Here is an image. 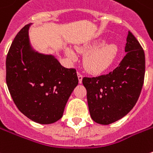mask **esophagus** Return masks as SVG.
<instances>
[{"mask_svg": "<svg viewBox=\"0 0 153 153\" xmlns=\"http://www.w3.org/2000/svg\"><path fill=\"white\" fill-rule=\"evenodd\" d=\"M77 74H78V79H79V83H81L82 82V79H83V75L79 72H78Z\"/></svg>", "mask_w": 153, "mask_h": 153, "instance_id": "34e87169", "label": "esophagus"}]
</instances>
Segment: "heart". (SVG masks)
Returning a JSON list of instances; mask_svg holds the SVG:
<instances>
[{
    "instance_id": "1",
    "label": "heart",
    "mask_w": 153,
    "mask_h": 153,
    "mask_svg": "<svg viewBox=\"0 0 153 153\" xmlns=\"http://www.w3.org/2000/svg\"><path fill=\"white\" fill-rule=\"evenodd\" d=\"M77 50L82 54H86L84 58V67L91 74H99L110 68L116 60L118 49L116 44L94 42L78 47ZM67 55L72 60H76V53L72 50H67Z\"/></svg>"
}]
</instances>
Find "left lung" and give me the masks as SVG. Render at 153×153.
<instances>
[{"instance_id":"obj_1","label":"left lung","mask_w":153,"mask_h":153,"mask_svg":"<svg viewBox=\"0 0 153 153\" xmlns=\"http://www.w3.org/2000/svg\"><path fill=\"white\" fill-rule=\"evenodd\" d=\"M125 52L126 56L112 72L82 79L90 115L95 123L108 125L120 120L134 108L140 97L145 78V53L130 31Z\"/></svg>"}]
</instances>
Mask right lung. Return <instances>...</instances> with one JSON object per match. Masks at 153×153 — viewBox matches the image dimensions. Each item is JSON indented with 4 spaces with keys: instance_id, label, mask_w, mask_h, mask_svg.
I'll return each mask as SVG.
<instances>
[{
    "instance_id": "obj_1",
    "label": "right lung",
    "mask_w": 153,
    "mask_h": 153,
    "mask_svg": "<svg viewBox=\"0 0 153 153\" xmlns=\"http://www.w3.org/2000/svg\"><path fill=\"white\" fill-rule=\"evenodd\" d=\"M19 31L6 60V81L13 102L21 113L40 124L56 123L78 85L74 68H65L51 55L31 49L28 29Z\"/></svg>"
}]
</instances>
